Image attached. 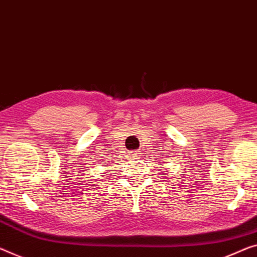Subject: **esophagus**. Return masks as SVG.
I'll return each instance as SVG.
<instances>
[{
  "instance_id": "34e87169",
  "label": "esophagus",
  "mask_w": 257,
  "mask_h": 257,
  "mask_svg": "<svg viewBox=\"0 0 257 257\" xmlns=\"http://www.w3.org/2000/svg\"><path fill=\"white\" fill-rule=\"evenodd\" d=\"M129 156H130V158H132V159H139L140 158V152L132 151L129 153Z\"/></svg>"
}]
</instances>
